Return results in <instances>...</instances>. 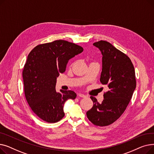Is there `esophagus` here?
Masks as SVG:
<instances>
[{"instance_id": "esophagus-1", "label": "esophagus", "mask_w": 154, "mask_h": 154, "mask_svg": "<svg viewBox=\"0 0 154 154\" xmlns=\"http://www.w3.org/2000/svg\"><path fill=\"white\" fill-rule=\"evenodd\" d=\"M79 96L80 97H82V98L86 97V95H84V94H79Z\"/></svg>"}]
</instances>
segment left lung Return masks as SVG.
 Wrapping results in <instances>:
<instances>
[{
	"instance_id": "left-lung-1",
	"label": "left lung",
	"mask_w": 154,
	"mask_h": 154,
	"mask_svg": "<svg viewBox=\"0 0 154 154\" xmlns=\"http://www.w3.org/2000/svg\"><path fill=\"white\" fill-rule=\"evenodd\" d=\"M94 45L102 54L100 81L109 90L104 92L100 103L91 97L94 105L86 114L93 124L103 127L116 122L125 110L136 87L135 73L131 59L110 43L100 40Z\"/></svg>"
}]
</instances>
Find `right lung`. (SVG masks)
Masks as SVG:
<instances>
[{
	"label": "right lung",
	"mask_w": 154,
	"mask_h": 154,
	"mask_svg": "<svg viewBox=\"0 0 154 154\" xmlns=\"http://www.w3.org/2000/svg\"><path fill=\"white\" fill-rule=\"evenodd\" d=\"M83 51L74 43L57 40L37 45L28 55L22 71L24 93L32 110L40 119L59 122L65 116V102L75 99L74 91L56 92V79L66 70L69 60Z\"/></svg>",
	"instance_id": "add662e5"
}]
</instances>
